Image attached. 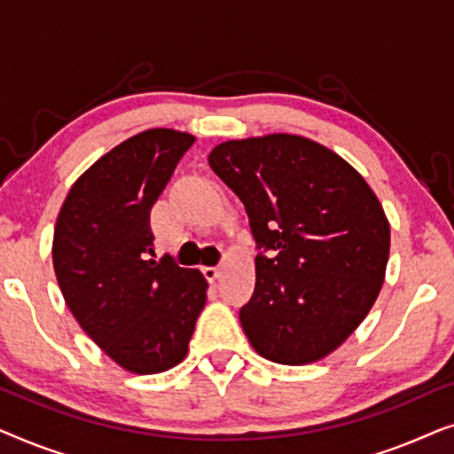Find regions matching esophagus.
<instances>
[{
    "label": "esophagus",
    "mask_w": 454,
    "mask_h": 454,
    "mask_svg": "<svg viewBox=\"0 0 454 454\" xmlns=\"http://www.w3.org/2000/svg\"><path fill=\"white\" fill-rule=\"evenodd\" d=\"M202 272H204V277L208 278V281H216V278L221 277V269H219V266H204Z\"/></svg>",
    "instance_id": "34e87169"
}]
</instances>
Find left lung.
I'll use <instances>...</instances> for the list:
<instances>
[{"instance_id": "obj_1", "label": "left lung", "mask_w": 454, "mask_h": 454, "mask_svg": "<svg viewBox=\"0 0 454 454\" xmlns=\"http://www.w3.org/2000/svg\"><path fill=\"white\" fill-rule=\"evenodd\" d=\"M208 165L244 202L258 247L256 287L239 309L250 345L303 365L362 325L387 272L390 225L365 179L331 148L295 134L227 140Z\"/></svg>"}]
</instances>
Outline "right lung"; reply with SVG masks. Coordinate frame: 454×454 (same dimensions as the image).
I'll use <instances>...</instances> for the list:
<instances>
[{
  "label": "right lung",
  "mask_w": 454,
  "mask_h": 454,
  "mask_svg": "<svg viewBox=\"0 0 454 454\" xmlns=\"http://www.w3.org/2000/svg\"><path fill=\"white\" fill-rule=\"evenodd\" d=\"M194 136L153 128L92 163L67 192L53 269L82 331L132 374H159L188 353L208 283L154 260L151 210Z\"/></svg>",
  "instance_id": "add662e5"
}]
</instances>
